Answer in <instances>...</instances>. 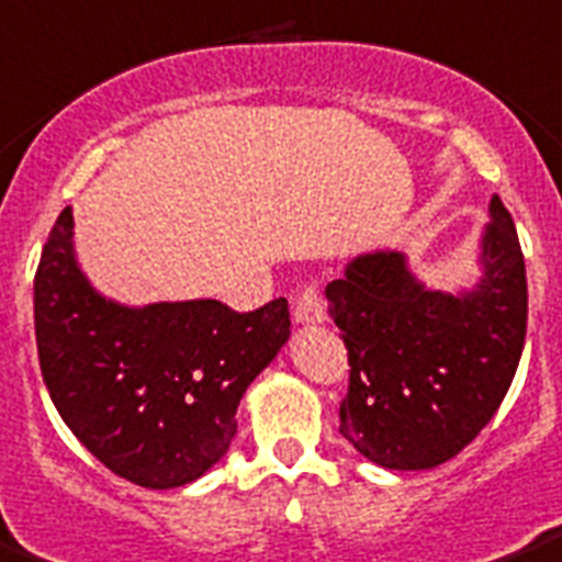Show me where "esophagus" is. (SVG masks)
Returning a JSON list of instances; mask_svg holds the SVG:
<instances>
[{"label": "esophagus", "mask_w": 562, "mask_h": 562, "mask_svg": "<svg viewBox=\"0 0 562 562\" xmlns=\"http://www.w3.org/2000/svg\"><path fill=\"white\" fill-rule=\"evenodd\" d=\"M294 323L296 325H319L325 323V300L314 285H305L296 296L294 305Z\"/></svg>", "instance_id": "1"}]
</instances>
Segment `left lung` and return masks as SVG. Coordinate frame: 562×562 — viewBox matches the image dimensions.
<instances>
[{
    "label": "left lung",
    "instance_id": "left-lung-1",
    "mask_svg": "<svg viewBox=\"0 0 562 562\" xmlns=\"http://www.w3.org/2000/svg\"><path fill=\"white\" fill-rule=\"evenodd\" d=\"M488 220L469 289H431L397 248L357 254L325 285L351 366L339 434L383 469H434L460 454L512 385L529 317L526 262L497 193Z\"/></svg>",
    "mask_w": 562,
    "mask_h": 562
}]
</instances>
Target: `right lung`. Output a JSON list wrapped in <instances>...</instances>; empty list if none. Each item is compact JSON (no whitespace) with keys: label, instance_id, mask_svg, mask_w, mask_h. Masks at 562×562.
Returning a JSON list of instances; mask_svg holds the SVG:
<instances>
[{"label":"right lung","instance_id":"right-lung-1","mask_svg":"<svg viewBox=\"0 0 562 562\" xmlns=\"http://www.w3.org/2000/svg\"><path fill=\"white\" fill-rule=\"evenodd\" d=\"M33 325L65 426L145 488L193 483L223 460L245 389L291 337L282 296L251 314L216 300L116 303L79 266L70 205L42 248Z\"/></svg>","mask_w":562,"mask_h":562}]
</instances>
